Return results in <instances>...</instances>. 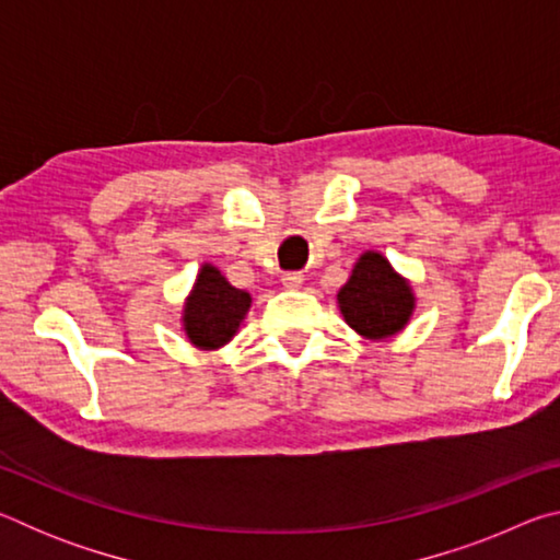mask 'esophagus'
<instances>
[{
	"label": "esophagus",
	"mask_w": 560,
	"mask_h": 560,
	"mask_svg": "<svg viewBox=\"0 0 560 560\" xmlns=\"http://www.w3.org/2000/svg\"><path fill=\"white\" fill-rule=\"evenodd\" d=\"M281 283H283V287H287V289H299L301 287V283H303V273L301 271H287V273H283V277H281Z\"/></svg>",
	"instance_id": "obj_1"
}]
</instances>
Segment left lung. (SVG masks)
<instances>
[{
  "label": "left lung",
  "mask_w": 560,
  "mask_h": 560,
  "mask_svg": "<svg viewBox=\"0 0 560 560\" xmlns=\"http://www.w3.org/2000/svg\"><path fill=\"white\" fill-rule=\"evenodd\" d=\"M346 324L365 338H390L402 330L415 308L410 283L397 277L383 254L365 252L338 291Z\"/></svg>",
  "instance_id": "left-lung-1"
}]
</instances>
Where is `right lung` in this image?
Returning a JSON list of instances; mask_svg holds the SVG:
<instances>
[{
	"label": "right lung",
	"mask_w": 560,
	"mask_h": 560,
	"mask_svg": "<svg viewBox=\"0 0 560 560\" xmlns=\"http://www.w3.org/2000/svg\"><path fill=\"white\" fill-rule=\"evenodd\" d=\"M249 306V293L234 289L212 264H205L185 303L183 324L189 343L205 350L230 343Z\"/></svg>",
	"instance_id": "right-lung-1"
}]
</instances>
